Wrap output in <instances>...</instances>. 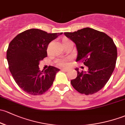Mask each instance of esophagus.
<instances>
[{"mask_svg":"<svg viewBox=\"0 0 125 125\" xmlns=\"http://www.w3.org/2000/svg\"><path fill=\"white\" fill-rule=\"evenodd\" d=\"M61 70L62 71H64V72H68V69H62Z\"/></svg>","mask_w":125,"mask_h":125,"instance_id":"esophagus-1","label":"esophagus"}]
</instances>
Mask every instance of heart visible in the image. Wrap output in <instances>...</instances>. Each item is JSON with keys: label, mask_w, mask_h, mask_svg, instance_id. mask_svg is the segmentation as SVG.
Instances as JSON below:
<instances>
[{"label": "heart", "mask_w": 125, "mask_h": 125, "mask_svg": "<svg viewBox=\"0 0 125 125\" xmlns=\"http://www.w3.org/2000/svg\"><path fill=\"white\" fill-rule=\"evenodd\" d=\"M63 41H68V39H65ZM56 63L59 65V66L65 67L68 66L69 65V59H57L56 61Z\"/></svg>", "instance_id": "1"}]
</instances>
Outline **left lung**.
Wrapping results in <instances>:
<instances>
[{
  "label": "left lung",
  "mask_w": 125,
  "mask_h": 125,
  "mask_svg": "<svg viewBox=\"0 0 125 125\" xmlns=\"http://www.w3.org/2000/svg\"><path fill=\"white\" fill-rule=\"evenodd\" d=\"M77 47V62L89 68L87 72L77 71V77L71 81L80 94H92L102 89L108 82L116 63L117 47L106 33L86 27L74 32H65Z\"/></svg>",
  "instance_id": "8db88e82"
}]
</instances>
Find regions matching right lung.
I'll list each match as a JSON object with an SVG mask.
<instances>
[{
    "label": "right lung",
    "mask_w": 125,
    "mask_h": 125,
    "mask_svg": "<svg viewBox=\"0 0 125 125\" xmlns=\"http://www.w3.org/2000/svg\"><path fill=\"white\" fill-rule=\"evenodd\" d=\"M63 33H48L31 29L17 35L9 44L6 59L9 69L17 85L31 95H41L52 86L60 71L52 66L40 71L39 61L47 56L48 44Z\"/></svg>",
    "instance_id": "right-lung-1"
}]
</instances>
